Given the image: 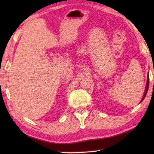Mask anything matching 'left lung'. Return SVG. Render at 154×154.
<instances>
[{"label": "left lung", "instance_id": "left-lung-1", "mask_svg": "<svg viewBox=\"0 0 154 154\" xmlns=\"http://www.w3.org/2000/svg\"><path fill=\"white\" fill-rule=\"evenodd\" d=\"M149 72H148V75H147V83H146V87H145V92H144V95H143V98L141 99V100H140V102L139 103H140L142 102V101L144 100V98H145L146 94H147V91H148V88H149Z\"/></svg>", "mask_w": 154, "mask_h": 154}]
</instances>
